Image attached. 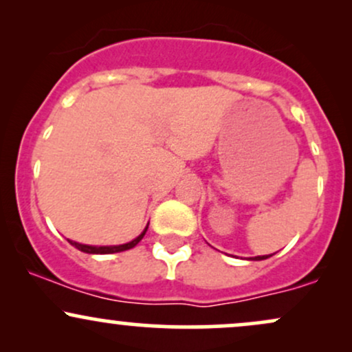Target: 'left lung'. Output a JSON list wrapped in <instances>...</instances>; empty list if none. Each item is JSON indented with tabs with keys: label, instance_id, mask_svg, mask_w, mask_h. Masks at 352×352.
Returning a JSON list of instances; mask_svg holds the SVG:
<instances>
[{
	"label": "left lung",
	"instance_id": "left-lung-1",
	"mask_svg": "<svg viewBox=\"0 0 352 352\" xmlns=\"http://www.w3.org/2000/svg\"><path fill=\"white\" fill-rule=\"evenodd\" d=\"M270 256H272V254H270ZM266 258H268V256H266V254H265V256H254V258H253V260L260 261V260H266Z\"/></svg>",
	"mask_w": 352,
	"mask_h": 352
}]
</instances>
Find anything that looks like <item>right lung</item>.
<instances>
[{"mask_svg":"<svg viewBox=\"0 0 352 352\" xmlns=\"http://www.w3.org/2000/svg\"><path fill=\"white\" fill-rule=\"evenodd\" d=\"M148 225L145 227V230L142 233H140L139 236L134 238L132 241H129V243H124V245H114V246H92V245H82V243H78V241H72L69 240V243L72 246H76V248L80 250V252L84 253H91V254H109V253H119V252H125V250H131L134 248V246L139 243L140 240H142L145 232H147Z\"/></svg>","mask_w":352,"mask_h":352,"instance_id":"1","label":"right lung"}]
</instances>
